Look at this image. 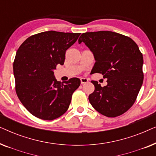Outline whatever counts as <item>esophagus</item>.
<instances>
[{
    "label": "esophagus",
    "instance_id": "esophagus-1",
    "mask_svg": "<svg viewBox=\"0 0 156 156\" xmlns=\"http://www.w3.org/2000/svg\"><path fill=\"white\" fill-rule=\"evenodd\" d=\"M80 81H81V84H84V83H87L88 82V80H87V78H81Z\"/></svg>",
    "mask_w": 156,
    "mask_h": 156
}]
</instances>
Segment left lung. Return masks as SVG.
<instances>
[{
  "instance_id": "8db88e82",
  "label": "left lung",
  "mask_w": 156,
  "mask_h": 156,
  "mask_svg": "<svg viewBox=\"0 0 156 156\" xmlns=\"http://www.w3.org/2000/svg\"><path fill=\"white\" fill-rule=\"evenodd\" d=\"M84 42L94 56L92 71L107 79L102 87L91 81L94 91L89 94L91 106L107 117H116L133 106L144 82L143 55L131 38L112 31L82 34L79 43Z\"/></svg>"
}]
</instances>
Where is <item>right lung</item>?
Masks as SVG:
<instances>
[{"label":"right lung","mask_w":156,"mask_h":156,"mask_svg":"<svg viewBox=\"0 0 156 156\" xmlns=\"http://www.w3.org/2000/svg\"><path fill=\"white\" fill-rule=\"evenodd\" d=\"M80 33L46 31L27 38L19 47L13 62L16 91L32 115L54 120L67 112L80 80L60 82L54 76L58 64L64 65L65 52Z\"/></svg>","instance_id":"obj_1"}]
</instances>
